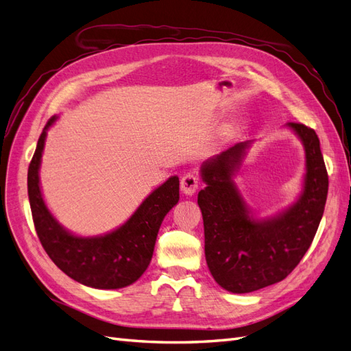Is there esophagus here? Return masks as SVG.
Returning <instances> with one entry per match:
<instances>
[{
	"label": "esophagus",
	"mask_w": 351,
	"mask_h": 351,
	"mask_svg": "<svg viewBox=\"0 0 351 351\" xmlns=\"http://www.w3.org/2000/svg\"><path fill=\"white\" fill-rule=\"evenodd\" d=\"M180 184H182V192L184 195L192 196V195L196 193V190L199 189V180H197V177L195 174L187 173L186 176H183Z\"/></svg>",
	"instance_id": "34e87169"
}]
</instances>
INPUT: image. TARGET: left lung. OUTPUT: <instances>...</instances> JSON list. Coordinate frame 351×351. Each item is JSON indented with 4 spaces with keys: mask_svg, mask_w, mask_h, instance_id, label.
<instances>
[{
    "mask_svg": "<svg viewBox=\"0 0 351 351\" xmlns=\"http://www.w3.org/2000/svg\"><path fill=\"white\" fill-rule=\"evenodd\" d=\"M306 151L304 189L277 217L254 219L232 182L250 142L237 143L202 165L206 187L197 195L204 217L205 258L214 280L231 293H250L282 281L307 249L324 215L328 173L319 139L300 123L287 124Z\"/></svg>",
    "mask_w": 351,
    "mask_h": 351,
    "instance_id": "1",
    "label": "left lung"
}]
</instances>
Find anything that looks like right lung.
Instances as JSON below:
<instances>
[{
	"mask_svg": "<svg viewBox=\"0 0 351 351\" xmlns=\"http://www.w3.org/2000/svg\"><path fill=\"white\" fill-rule=\"evenodd\" d=\"M56 120L57 117H51L44 127L27 169V195L36 234L51 261L74 281L93 289H123L139 280L152 259L159 227L180 197L178 177H169L154 190L120 228L99 237L73 236L51 215L39 187L47 130Z\"/></svg>",
	"mask_w": 351,
	"mask_h": 351,
	"instance_id": "right-lung-1",
	"label": "right lung"
}]
</instances>
